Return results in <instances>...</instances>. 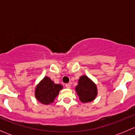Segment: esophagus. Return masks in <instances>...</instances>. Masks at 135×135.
Returning a JSON list of instances; mask_svg holds the SVG:
<instances>
[{
    "mask_svg": "<svg viewBox=\"0 0 135 135\" xmlns=\"http://www.w3.org/2000/svg\"><path fill=\"white\" fill-rule=\"evenodd\" d=\"M65 87H66V88H68V89H69V88H70V84H65Z\"/></svg>",
    "mask_w": 135,
    "mask_h": 135,
    "instance_id": "esophagus-1",
    "label": "esophagus"
}]
</instances>
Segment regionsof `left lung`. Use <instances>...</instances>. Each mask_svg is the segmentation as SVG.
Wrapping results in <instances>:
<instances>
[{"instance_id":"1","label":"left lung","mask_w":135,"mask_h":135,"mask_svg":"<svg viewBox=\"0 0 135 135\" xmlns=\"http://www.w3.org/2000/svg\"><path fill=\"white\" fill-rule=\"evenodd\" d=\"M76 91L82 103L92 101L97 95L96 85L86 76H81L79 79Z\"/></svg>"}]
</instances>
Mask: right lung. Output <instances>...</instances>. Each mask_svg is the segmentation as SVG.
<instances>
[{
  "instance_id": "obj_1",
  "label": "right lung",
  "mask_w": 135,
  "mask_h": 135,
  "mask_svg": "<svg viewBox=\"0 0 135 135\" xmlns=\"http://www.w3.org/2000/svg\"><path fill=\"white\" fill-rule=\"evenodd\" d=\"M62 88L61 85L54 84L50 78L45 77L36 87L35 97L42 104H49L54 102Z\"/></svg>"
}]
</instances>
